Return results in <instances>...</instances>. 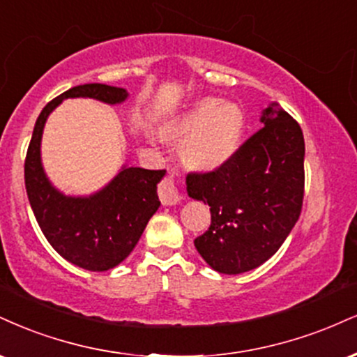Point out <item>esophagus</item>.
Here are the masks:
<instances>
[{
	"mask_svg": "<svg viewBox=\"0 0 357 357\" xmlns=\"http://www.w3.org/2000/svg\"><path fill=\"white\" fill-rule=\"evenodd\" d=\"M158 195H160L161 203L165 206H174L179 203V199H181V195L178 192V188L174 186L173 178H167L160 184Z\"/></svg>",
	"mask_w": 357,
	"mask_h": 357,
	"instance_id": "esophagus-1",
	"label": "esophagus"
}]
</instances>
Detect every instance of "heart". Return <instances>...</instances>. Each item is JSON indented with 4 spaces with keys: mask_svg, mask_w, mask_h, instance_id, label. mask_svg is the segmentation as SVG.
<instances>
[{
    "mask_svg": "<svg viewBox=\"0 0 357 357\" xmlns=\"http://www.w3.org/2000/svg\"><path fill=\"white\" fill-rule=\"evenodd\" d=\"M244 126L246 118L238 105L203 98L171 124L169 132L184 139V165L196 171H214L238 151Z\"/></svg>",
    "mask_w": 357,
    "mask_h": 357,
    "instance_id": "heart-1",
    "label": "heart"
}]
</instances>
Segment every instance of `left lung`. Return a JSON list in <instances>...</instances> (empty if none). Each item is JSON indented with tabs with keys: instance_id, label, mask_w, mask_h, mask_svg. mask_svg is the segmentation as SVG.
Returning <instances> with one entry per match:
<instances>
[{
	"instance_id": "left-lung-1",
	"label": "left lung",
	"mask_w": 357,
	"mask_h": 357,
	"mask_svg": "<svg viewBox=\"0 0 357 357\" xmlns=\"http://www.w3.org/2000/svg\"><path fill=\"white\" fill-rule=\"evenodd\" d=\"M225 166L186 178L188 196L209 204L211 226L195 239L214 271L241 274L281 248L299 220L304 196V136L278 102Z\"/></svg>"
}]
</instances>
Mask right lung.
Segmentation results:
<instances>
[{"instance_id":"obj_1","label":"right lung","mask_w":357,"mask_h":357,"mask_svg":"<svg viewBox=\"0 0 357 357\" xmlns=\"http://www.w3.org/2000/svg\"><path fill=\"white\" fill-rule=\"evenodd\" d=\"M130 96L124 88L91 83L68 89L38 116L24 161L29 204L43 234L54 251L88 271H108L123 263L160 208L158 183L166 171L123 166L100 191L66 196L51 184L41 162V137L48 116L68 98H93L119 105Z\"/></svg>"}]
</instances>
